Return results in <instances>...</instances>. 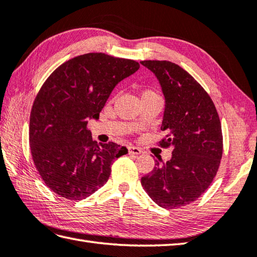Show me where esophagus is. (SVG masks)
<instances>
[{
  "label": "esophagus",
  "instance_id": "obj_1",
  "mask_svg": "<svg viewBox=\"0 0 257 257\" xmlns=\"http://www.w3.org/2000/svg\"><path fill=\"white\" fill-rule=\"evenodd\" d=\"M143 151L140 148L137 147H128V153L130 154H134V156H139V154H141Z\"/></svg>",
  "mask_w": 257,
  "mask_h": 257
}]
</instances>
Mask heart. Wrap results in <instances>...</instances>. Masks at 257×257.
Returning a JSON list of instances; mask_svg holds the SVG:
<instances>
[{
  "instance_id": "obj_1",
  "label": "heart",
  "mask_w": 257,
  "mask_h": 257,
  "mask_svg": "<svg viewBox=\"0 0 257 257\" xmlns=\"http://www.w3.org/2000/svg\"><path fill=\"white\" fill-rule=\"evenodd\" d=\"M145 94H153V91H151V90H145L142 95H145Z\"/></svg>"
}]
</instances>
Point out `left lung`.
<instances>
[{
	"instance_id": "1",
	"label": "left lung",
	"mask_w": 257,
	"mask_h": 257,
	"mask_svg": "<svg viewBox=\"0 0 257 257\" xmlns=\"http://www.w3.org/2000/svg\"><path fill=\"white\" fill-rule=\"evenodd\" d=\"M141 64L161 85L166 137L160 147L172 148L171 159L160 158L141 183L157 205L174 209L197 200L214 180L222 156L220 119L210 96L180 66L167 60Z\"/></svg>"
}]
</instances>
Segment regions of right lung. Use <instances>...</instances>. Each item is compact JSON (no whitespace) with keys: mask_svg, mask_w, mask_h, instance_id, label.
<instances>
[{"mask_svg":"<svg viewBox=\"0 0 257 257\" xmlns=\"http://www.w3.org/2000/svg\"><path fill=\"white\" fill-rule=\"evenodd\" d=\"M139 62L101 52L66 61L39 90L30 115L33 162L47 187L62 198L81 200L107 182L114 160L127 149L93 141L88 119H98L110 93L133 75Z\"/></svg>","mask_w":257,"mask_h":257,"instance_id":"right-lung-1","label":"right lung"}]
</instances>
